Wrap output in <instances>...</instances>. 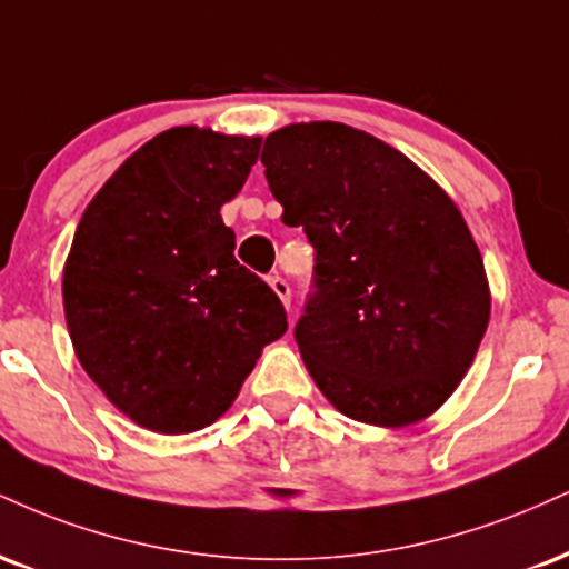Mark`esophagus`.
I'll list each match as a JSON object with an SVG mask.
<instances>
[{
    "mask_svg": "<svg viewBox=\"0 0 569 569\" xmlns=\"http://www.w3.org/2000/svg\"><path fill=\"white\" fill-rule=\"evenodd\" d=\"M270 289L278 293V297H280V302H283L286 307L291 305V286H289V280H286V278H280L278 272H276V276H270Z\"/></svg>",
    "mask_w": 569,
    "mask_h": 569,
    "instance_id": "esophagus-1",
    "label": "esophagus"
}]
</instances>
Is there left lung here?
Instances as JSON below:
<instances>
[{
  "label": "left lung",
  "mask_w": 569,
  "mask_h": 569,
  "mask_svg": "<svg viewBox=\"0 0 569 569\" xmlns=\"http://www.w3.org/2000/svg\"><path fill=\"white\" fill-rule=\"evenodd\" d=\"M283 222L315 249L293 337L339 413L408 427L453 395L490 320L482 254L450 196L408 156L337 121L289 124L262 150Z\"/></svg>",
  "instance_id": "obj_1"
}]
</instances>
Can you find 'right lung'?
<instances>
[{"mask_svg": "<svg viewBox=\"0 0 569 569\" xmlns=\"http://www.w3.org/2000/svg\"><path fill=\"white\" fill-rule=\"evenodd\" d=\"M259 146V137L167 129L81 214L63 270L68 333L89 379L150 432L217 421L289 326L278 293L238 264L236 232L219 214Z\"/></svg>", "mask_w": 569, "mask_h": 569, "instance_id": "obj_1", "label": "right lung"}]
</instances>
